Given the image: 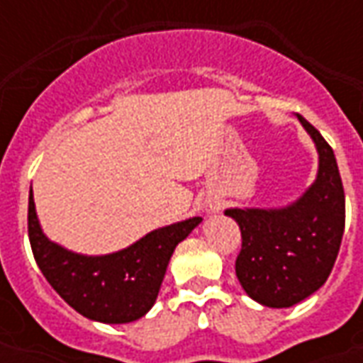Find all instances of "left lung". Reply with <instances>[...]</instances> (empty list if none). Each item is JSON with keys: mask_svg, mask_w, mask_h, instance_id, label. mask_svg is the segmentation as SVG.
Here are the masks:
<instances>
[{"mask_svg": "<svg viewBox=\"0 0 363 363\" xmlns=\"http://www.w3.org/2000/svg\"><path fill=\"white\" fill-rule=\"evenodd\" d=\"M319 153L317 179L286 208H229L241 229L235 274L247 296L264 307H291L327 281L342 243L346 202L335 151L296 114Z\"/></svg>", "mask_w": 363, "mask_h": 363, "instance_id": "obj_1", "label": "left lung"}]
</instances>
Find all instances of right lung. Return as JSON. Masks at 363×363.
<instances>
[{
	"label": "right lung",
	"mask_w": 363,
	"mask_h": 363,
	"mask_svg": "<svg viewBox=\"0 0 363 363\" xmlns=\"http://www.w3.org/2000/svg\"><path fill=\"white\" fill-rule=\"evenodd\" d=\"M202 218L151 231L126 249L101 257L72 252L43 233L28 194V239L44 278L75 311L106 325L132 323L157 299L174 247L186 239Z\"/></svg>",
	"instance_id": "right-lung-1"
}]
</instances>
